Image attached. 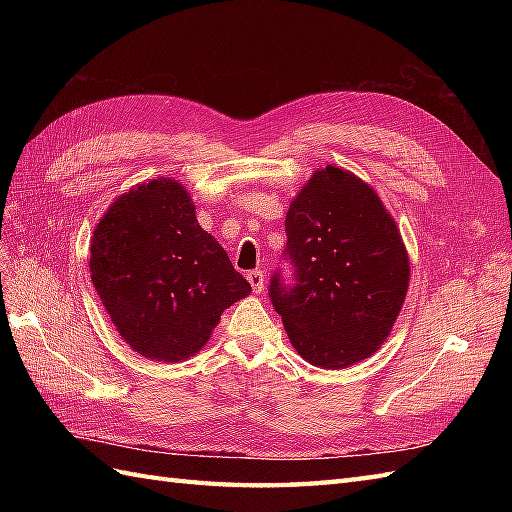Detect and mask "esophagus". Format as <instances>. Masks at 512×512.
Segmentation results:
<instances>
[{
	"instance_id": "obj_1",
	"label": "esophagus",
	"mask_w": 512,
	"mask_h": 512,
	"mask_svg": "<svg viewBox=\"0 0 512 512\" xmlns=\"http://www.w3.org/2000/svg\"><path fill=\"white\" fill-rule=\"evenodd\" d=\"M247 282L252 284L256 294H260L262 290H265V275H262V271H250V273H247Z\"/></svg>"
}]
</instances>
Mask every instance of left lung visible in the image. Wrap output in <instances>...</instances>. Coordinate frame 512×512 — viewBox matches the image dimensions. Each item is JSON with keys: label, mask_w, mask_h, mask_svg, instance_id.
Segmentation results:
<instances>
[{"label": "left lung", "mask_w": 512, "mask_h": 512, "mask_svg": "<svg viewBox=\"0 0 512 512\" xmlns=\"http://www.w3.org/2000/svg\"><path fill=\"white\" fill-rule=\"evenodd\" d=\"M297 284L271 277L269 297L305 361L344 369L374 354L406 301L410 260L376 190L350 170L318 168L286 213Z\"/></svg>", "instance_id": "left-lung-1"}]
</instances>
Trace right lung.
Here are the masks:
<instances>
[{
	"label": "right lung",
	"instance_id": "add662e5",
	"mask_svg": "<svg viewBox=\"0 0 512 512\" xmlns=\"http://www.w3.org/2000/svg\"><path fill=\"white\" fill-rule=\"evenodd\" d=\"M89 271L123 342L162 363L194 356L224 309L252 292L200 228L188 190L168 177L138 183L108 207Z\"/></svg>",
	"mask_w": 512,
	"mask_h": 512
}]
</instances>
